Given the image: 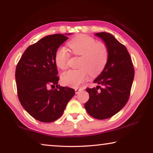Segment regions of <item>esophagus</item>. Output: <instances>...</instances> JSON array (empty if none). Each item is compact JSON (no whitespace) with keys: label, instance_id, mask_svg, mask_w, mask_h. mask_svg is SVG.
I'll use <instances>...</instances> for the list:
<instances>
[{"label":"esophagus","instance_id":"34e87169","mask_svg":"<svg viewBox=\"0 0 153 153\" xmlns=\"http://www.w3.org/2000/svg\"><path fill=\"white\" fill-rule=\"evenodd\" d=\"M81 90V89H78V88H76L75 89V91H76V94H78L79 91Z\"/></svg>","mask_w":153,"mask_h":153}]
</instances>
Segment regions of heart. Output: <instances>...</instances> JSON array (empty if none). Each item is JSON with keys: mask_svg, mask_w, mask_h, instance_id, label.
I'll use <instances>...</instances> for the list:
<instances>
[{"mask_svg": "<svg viewBox=\"0 0 153 153\" xmlns=\"http://www.w3.org/2000/svg\"><path fill=\"white\" fill-rule=\"evenodd\" d=\"M72 54L80 56L77 69H70L63 73L62 82L64 85L77 88L91 76L100 74L108 60V49L104 43L96 42L95 39L85 35H79L68 43ZM69 53L64 48H59L55 52L54 61L58 68L64 69L67 67Z\"/></svg>", "mask_w": 153, "mask_h": 153, "instance_id": "b5f03b06", "label": "heart"}]
</instances>
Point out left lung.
Here are the masks:
<instances>
[{"label": "left lung", "mask_w": 153, "mask_h": 153, "mask_svg": "<svg viewBox=\"0 0 153 153\" xmlns=\"http://www.w3.org/2000/svg\"><path fill=\"white\" fill-rule=\"evenodd\" d=\"M95 35L105 43L108 60L104 71L94 81L98 84L96 88H86L90 98L85 108L94 118L104 120L115 115L127 103L134 69L126 47L112 35L105 32Z\"/></svg>", "instance_id": "obj_1"}]
</instances>
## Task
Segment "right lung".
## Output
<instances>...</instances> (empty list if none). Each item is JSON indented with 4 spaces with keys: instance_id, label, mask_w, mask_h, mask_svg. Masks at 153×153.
<instances>
[{
    "instance_id": "right-lung-1",
    "label": "right lung",
    "mask_w": 153,
    "mask_h": 153,
    "mask_svg": "<svg viewBox=\"0 0 153 153\" xmlns=\"http://www.w3.org/2000/svg\"><path fill=\"white\" fill-rule=\"evenodd\" d=\"M68 39L62 34L46 36L27 48L16 65L19 101L32 117L43 123L60 118L75 94L74 89L58 85L59 77L54 61L55 52ZM49 86L51 90L48 89Z\"/></svg>"
}]
</instances>
